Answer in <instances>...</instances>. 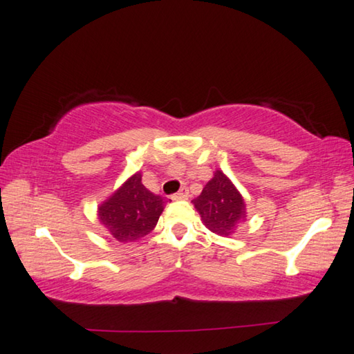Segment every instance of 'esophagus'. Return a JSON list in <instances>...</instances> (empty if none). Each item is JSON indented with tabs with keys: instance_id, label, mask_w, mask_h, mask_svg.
<instances>
[{
	"instance_id": "1",
	"label": "esophagus",
	"mask_w": 354,
	"mask_h": 354,
	"mask_svg": "<svg viewBox=\"0 0 354 354\" xmlns=\"http://www.w3.org/2000/svg\"><path fill=\"white\" fill-rule=\"evenodd\" d=\"M189 198V190L186 187H183L179 192H176L175 195H171V200H187Z\"/></svg>"
}]
</instances>
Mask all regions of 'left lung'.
I'll list each match as a JSON object with an SVG mask.
<instances>
[{"instance_id": "left-lung-1", "label": "left lung", "mask_w": 354, "mask_h": 354, "mask_svg": "<svg viewBox=\"0 0 354 354\" xmlns=\"http://www.w3.org/2000/svg\"><path fill=\"white\" fill-rule=\"evenodd\" d=\"M195 209L207 230L218 236H232L245 221L243 195L221 170H216L197 198L192 200Z\"/></svg>"}]
</instances>
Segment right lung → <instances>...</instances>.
Listing matches in <instances>:
<instances>
[{"mask_svg": "<svg viewBox=\"0 0 354 354\" xmlns=\"http://www.w3.org/2000/svg\"><path fill=\"white\" fill-rule=\"evenodd\" d=\"M165 203L143 186L137 171L97 207L99 222L120 243H133L153 232Z\"/></svg>", "mask_w": 354, "mask_h": 354, "instance_id": "right-lung-1", "label": "right lung"}]
</instances>
